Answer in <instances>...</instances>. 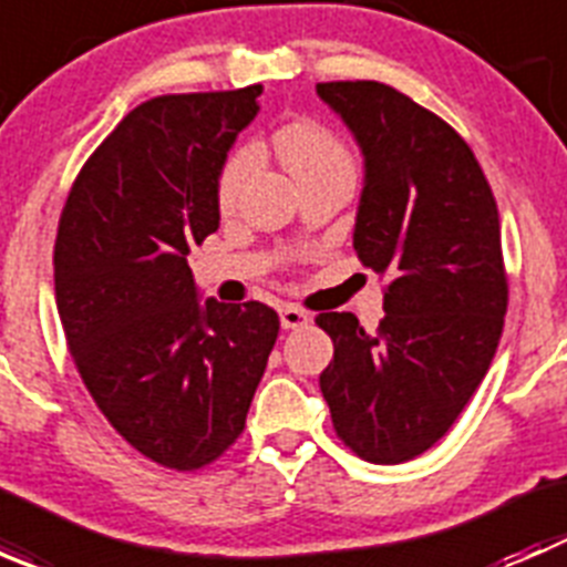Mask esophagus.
I'll use <instances>...</instances> for the list:
<instances>
[{
	"label": "esophagus",
	"mask_w": 567,
	"mask_h": 567,
	"mask_svg": "<svg viewBox=\"0 0 567 567\" xmlns=\"http://www.w3.org/2000/svg\"><path fill=\"white\" fill-rule=\"evenodd\" d=\"M307 320H310V316L293 305H285L282 310H279V323H282V329H299V326H305Z\"/></svg>",
	"instance_id": "obj_1"
}]
</instances>
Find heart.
I'll return each instance as SVG.
<instances>
[{"label": "heart", "mask_w": 567, "mask_h": 567, "mask_svg": "<svg viewBox=\"0 0 567 567\" xmlns=\"http://www.w3.org/2000/svg\"><path fill=\"white\" fill-rule=\"evenodd\" d=\"M274 151L279 162L290 169L296 181H305L312 175L326 173H351L353 156L346 142L326 125L316 120H293L274 131ZM257 153L251 147H241L227 158L225 169L219 175V205L230 208L238 199L241 188L247 186L249 175L255 173Z\"/></svg>", "instance_id": "b5f03b06"}]
</instances>
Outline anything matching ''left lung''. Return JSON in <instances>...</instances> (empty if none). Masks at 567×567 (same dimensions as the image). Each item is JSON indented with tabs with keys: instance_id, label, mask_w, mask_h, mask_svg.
Wrapping results in <instances>:
<instances>
[{
	"instance_id": "obj_1",
	"label": "left lung",
	"mask_w": 567,
	"mask_h": 567,
	"mask_svg": "<svg viewBox=\"0 0 567 567\" xmlns=\"http://www.w3.org/2000/svg\"><path fill=\"white\" fill-rule=\"evenodd\" d=\"M316 93L364 158L353 249L390 279L375 334L353 312L316 318L334 342L320 392L359 458L403 463L453 427L499 346V210L472 147L409 95L381 82H326Z\"/></svg>"
}]
</instances>
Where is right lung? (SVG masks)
Masks as SVG:
<instances>
[{
	"label": "right lung",
	"mask_w": 567,
	"mask_h": 567,
	"mask_svg": "<svg viewBox=\"0 0 567 567\" xmlns=\"http://www.w3.org/2000/svg\"><path fill=\"white\" fill-rule=\"evenodd\" d=\"M262 87L145 101L73 183L54 296L79 375L145 458L192 472L244 431L279 334L260 301L199 299L188 247L219 230V175Z\"/></svg>",
	"instance_id": "right-lung-1"
}]
</instances>
